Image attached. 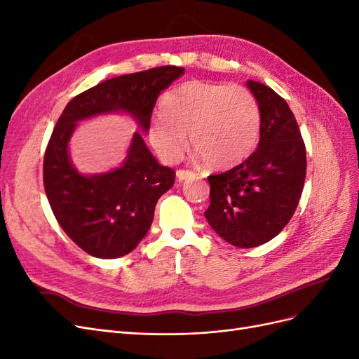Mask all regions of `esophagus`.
Instances as JSON below:
<instances>
[{
  "label": "esophagus",
  "instance_id": "obj_1",
  "mask_svg": "<svg viewBox=\"0 0 359 359\" xmlns=\"http://www.w3.org/2000/svg\"><path fill=\"white\" fill-rule=\"evenodd\" d=\"M196 175H194V173L191 172V170H177V178H178V181H186V180H191V178H194Z\"/></svg>",
  "mask_w": 359,
  "mask_h": 359
}]
</instances>
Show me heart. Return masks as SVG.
I'll list each match as a JSON object with an SVG mask.
<instances>
[{
	"label": "heart",
	"mask_w": 359,
	"mask_h": 359,
	"mask_svg": "<svg viewBox=\"0 0 359 359\" xmlns=\"http://www.w3.org/2000/svg\"><path fill=\"white\" fill-rule=\"evenodd\" d=\"M160 116L148 127V142L165 163H175L189 144L212 169L240 165L260 135L259 103L243 85L190 81L168 93Z\"/></svg>",
	"instance_id": "b5f03b06"
}]
</instances>
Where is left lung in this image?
Segmentation results:
<instances>
[{"mask_svg": "<svg viewBox=\"0 0 359 359\" xmlns=\"http://www.w3.org/2000/svg\"><path fill=\"white\" fill-rule=\"evenodd\" d=\"M259 103L260 140L241 165L210 175L211 203L205 219L224 241L252 248L277 236L295 212L306 180V145L285 99L247 81Z\"/></svg>", "mask_w": 359, "mask_h": 359, "instance_id": "left-lung-1", "label": "left lung"}]
</instances>
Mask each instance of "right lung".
Returning a JSON list of instances; mask_svg holds the SVG:
<instances>
[{"label": "right lung", "mask_w": 359, "mask_h": 359, "mask_svg": "<svg viewBox=\"0 0 359 359\" xmlns=\"http://www.w3.org/2000/svg\"><path fill=\"white\" fill-rule=\"evenodd\" d=\"M184 74L163 66L118 76L76 95L58 118L43 161V182L53 215L83 252L100 259L128 255L148 233L156 203L175 182L135 132L118 168L86 175L70 158V139L85 119L126 114L147 133L161 91Z\"/></svg>", "instance_id": "add662e5"}]
</instances>
